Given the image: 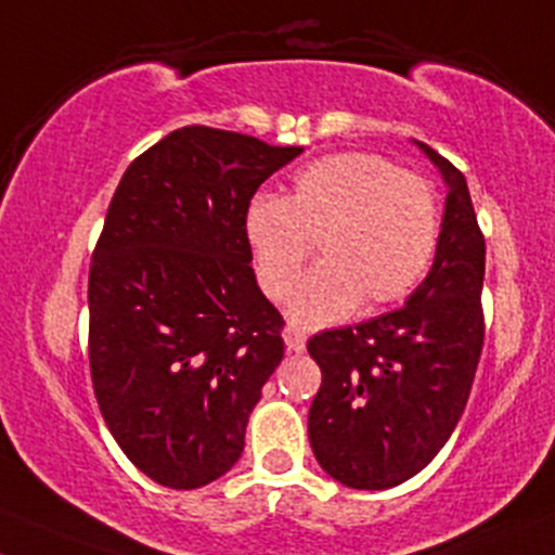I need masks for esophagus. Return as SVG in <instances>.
<instances>
[{
	"label": "esophagus",
	"mask_w": 555,
	"mask_h": 555,
	"mask_svg": "<svg viewBox=\"0 0 555 555\" xmlns=\"http://www.w3.org/2000/svg\"><path fill=\"white\" fill-rule=\"evenodd\" d=\"M306 332H300V328L295 326H287L284 328V343H287V350L289 352H302L306 350Z\"/></svg>",
	"instance_id": "esophagus-1"
}]
</instances>
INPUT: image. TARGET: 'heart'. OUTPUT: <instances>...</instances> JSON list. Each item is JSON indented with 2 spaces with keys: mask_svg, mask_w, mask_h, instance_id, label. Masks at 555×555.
Returning <instances> with one entry per match:
<instances>
[{
  "mask_svg": "<svg viewBox=\"0 0 555 555\" xmlns=\"http://www.w3.org/2000/svg\"><path fill=\"white\" fill-rule=\"evenodd\" d=\"M440 236L437 194L422 176L366 152L310 163L287 197L258 194L245 210V240L260 289L287 300L315 242L319 266L289 302L300 326H324L352 308L400 300L431 263Z\"/></svg>",
  "mask_w": 555,
  "mask_h": 555,
  "instance_id": "obj_1",
  "label": "heart"
}]
</instances>
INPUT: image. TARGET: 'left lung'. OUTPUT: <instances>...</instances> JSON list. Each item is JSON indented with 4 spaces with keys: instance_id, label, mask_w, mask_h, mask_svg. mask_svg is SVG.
I'll list each match as a JSON object with an SVG mask.
<instances>
[{
    "instance_id": "8db88e82",
    "label": "left lung",
    "mask_w": 555,
    "mask_h": 555,
    "mask_svg": "<svg viewBox=\"0 0 555 555\" xmlns=\"http://www.w3.org/2000/svg\"><path fill=\"white\" fill-rule=\"evenodd\" d=\"M448 186L435 263L400 310L308 339L321 387L308 437L321 468L345 487L387 490L453 435L485 339V236L466 179L416 142Z\"/></svg>"
}]
</instances>
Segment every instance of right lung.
Instances as JSON below:
<instances>
[{
  "label": "right lung",
  "instance_id": "add662e5",
  "mask_svg": "<svg viewBox=\"0 0 555 555\" xmlns=\"http://www.w3.org/2000/svg\"><path fill=\"white\" fill-rule=\"evenodd\" d=\"M302 147L184 126L126 168L89 271V366L109 435L170 490L223 477L284 358L245 210Z\"/></svg>",
  "mask_w": 555,
  "mask_h": 555
}]
</instances>
